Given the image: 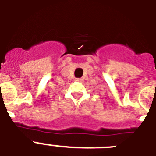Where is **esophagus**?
Listing matches in <instances>:
<instances>
[{
    "label": "esophagus",
    "instance_id": "obj_1",
    "mask_svg": "<svg viewBox=\"0 0 156 156\" xmlns=\"http://www.w3.org/2000/svg\"><path fill=\"white\" fill-rule=\"evenodd\" d=\"M76 81H78V82H82L83 79H81V78H77V79H76Z\"/></svg>",
    "mask_w": 156,
    "mask_h": 156
}]
</instances>
